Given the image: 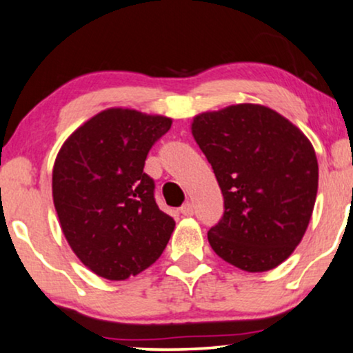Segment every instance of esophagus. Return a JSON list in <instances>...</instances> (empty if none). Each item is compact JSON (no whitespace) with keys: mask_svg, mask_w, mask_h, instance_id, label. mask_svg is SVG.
I'll return each instance as SVG.
<instances>
[{"mask_svg":"<svg viewBox=\"0 0 353 353\" xmlns=\"http://www.w3.org/2000/svg\"><path fill=\"white\" fill-rule=\"evenodd\" d=\"M180 212L183 216H193V212H194V208H193V204L191 203H185L183 206L180 208Z\"/></svg>","mask_w":353,"mask_h":353,"instance_id":"1","label":"esophagus"}]
</instances>
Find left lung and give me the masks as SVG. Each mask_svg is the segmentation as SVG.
<instances>
[{"label": "left lung", "instance_id": "obj_1", "mask_svg": "<svg viewBox=\"0 0 353 353\" xmlns=\"http://www.w3.org/2000/svg\"><path fill=\"white\" fill-rule=\"evenodd\" d=\"M191 132L211 163L224 214L208 232L221 259L250 273L293 254L314 210L316 152L286 117L262 104L203 112Z\"/></svg>", "mask_w": 353, "mask_h": 353}]
</instances>
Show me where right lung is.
<instances>
[{"mask_svg": "<svg viewBox=\"0 0 353 353\" xmlns=\"http://www.w3.org/2000/svg\"><path fill=\"white\" fill-rule=\"evenodd\" d=\"M172 128L165 116L110 108L59 150L52 196L68 245L106 280H128L162 255L175 221L159 210L143 173L152 145Z\"/></svg>", "mask_w": 353, "mask_h": 353, "instance_id": "obj_1", "label": "right lung"}]
</instances>
